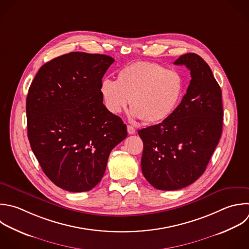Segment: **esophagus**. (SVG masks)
Masks as SVG:
<instances>
[{"mask_svg":"<svg viewBox=\"0 0 249 249\" xmlns=\"http://www.w3.org/2000/svg\"><path fill=\"white\" fill-rule=\"evenodd\" d=\"M127 132H128V134H134L135 133V128L131 125H127Z\"/></svg>","mask_w":249,"mask_h":249,"instance_id":"esophagus-1","label":"esophagus"}]
</instances>
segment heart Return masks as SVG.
<instances>
[{
	"mask_svg": "<svg viewBox=\"0 0 249 249\" xmlns=\"http://www.w3.org/2000/svg\"><path fill=\"white\" fill-rule=\"evenodd\" d=\"M184 88L185 81L179 71L157 62L136 61L118 72L117 82L104 78L99 92L111 114H120L129 103L133 118L159 124L176 110Z\"/></svg>",
	"mask_w": 249,
	"mask_h": 249,
	"instance_id": "obj_1",
	"label": "heart"
}]
</instances>
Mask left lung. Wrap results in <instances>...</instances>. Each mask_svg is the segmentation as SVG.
<instances>
[{"label": "left lung", "mask_w": 249, "mask_h": 249, "mask_svg": "<svg viewBox=\"0 0 249 249\" xmlns=\"http://www.w3.org/2000/svg\"><path fill=\"white\" fill-rule=\"evenodd\" d=\"M174 64L191 72L186 94L168 119L138 131L144 147L142 173L163 191L185 188L204 172L223 126L222 91L207 63L186 53Z\"/></svg>", "instance_id": "obj_1"}]
</instances>
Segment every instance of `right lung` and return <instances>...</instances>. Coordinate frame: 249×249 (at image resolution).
Instances as JSON below:
<instances>
[{"label": "right lung", "mask_w": 249, "mask_h": 249, "mask_svg": "<svg viewBox=\"0 0 249 249\" xmlns=\"http://www.w3.org/2000/svg\"><path fill=\"white\" fill-rule=\"evenodd\" d=\"M115 59L70 53L43 65L27 99V134L45 174L59 188L87 192L106 170L126 125L103 104L99 87Z\"/></svg>", "instance_id": "right-lung-1"}]
</instances>
